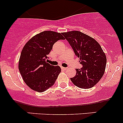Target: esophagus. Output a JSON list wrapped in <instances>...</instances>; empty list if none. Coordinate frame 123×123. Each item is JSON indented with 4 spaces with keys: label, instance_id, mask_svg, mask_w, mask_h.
<instances>
[{
    "label": "esophagus",
    "instance_id": "obj_1",
    "mask_svg": "<svg viewBox=\"0 0 123 123\" xmlns=\"http://www.w3.org/2000/svg\"><path fill=\"white\" fill-rule=\"evenodd\" d=\"M61 69H64V70H66V69H67V68L63 67H61Z\"/></svg>",
    "mask_w": 123,
    "mask_h": 123
}]
</instances>
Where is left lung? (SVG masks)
<instances>
[{
    "label": "left lung",
    "instance_id": "8db88e82",
    "mask_svg": "<svg viewBox=\"0 0 123 123\" xmlns=\"http://www.w3.org/2000/svg\"><path fill=\"white\" fill-rule=\"evenodd\" d=\"M62 34L83 65L81 69H76V74L71 78V80L79 88L93 87L99 81L105 73L106 55L96 40L81 31H71Z\"/></svg>",
    "mask_w": 123,
    "mask_h": 123
}]
</instances>
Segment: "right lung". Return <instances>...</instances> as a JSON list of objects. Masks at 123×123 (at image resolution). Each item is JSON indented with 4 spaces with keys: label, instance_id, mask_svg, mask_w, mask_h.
Here are the masks:
<instances>
[{
    "label": "right lung",
    "instance_id": "1",
    "mask_svg": "<svg viewBox=\"0 0 123 123\" xmlns=\"http://www.w3.org/2000/svg\"><path fill=\"white\" fill-rule=\"evenodd\" d=\"M61 33L44 31L31 38L23 47L18 69L23 80L30 88L43 92L52 86L61 71L60 67L46 62L55 42L64 40Z\"/></svg>",
    "mask_w": 123,
    "mask_h": 123
}]
</instances>
